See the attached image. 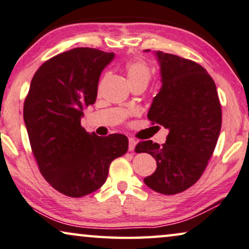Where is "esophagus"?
<instances>
[{"label":"esophagus","instance_id":"obj_1","mask_svg":"<svg viewBox=\"0 0 249 249\" xmlns=\"http://www.w3.org/2000/svg\"><path fill=\"white\" fill-rule=\"evenodd\" d=\"M135 145H136L135 140H133V139H128V151H129V152L134 151Z\"/></svg>","mask_w":249,"mask_h":249}]
</instances>
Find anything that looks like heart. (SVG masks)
Wrapping results in <instances>:
<instances>
[{
  "mask_svg": "<svg viewBox=\"0 0 249 249\" xmlns=\"http://www.w3.org/2000/svg\"><path fill=\"white\" fill-rule=\"evenodd\" d=\"M126 75L129 83L137 80H150L151 70L146 64L142 61H132L126 65Z\"/></svg>",
  "mask_w": 249,
  "mask_h": 249,
  "instance_id": "obj_1",
  "label": "heart"
}]
</instances>
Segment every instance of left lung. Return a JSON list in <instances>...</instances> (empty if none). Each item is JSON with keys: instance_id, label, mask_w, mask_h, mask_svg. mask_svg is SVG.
<instances>
[{"instance_id": "8db88e82", "label": "left lung", "mask_w": 249, "mask_h": 249, "mask_svg": "<svg viewBox=\"0 0 249 249\" xmlns=\"http://www.w3.org/2000/svg\"><path fill=\"white\" fill-rule=\"evenodd\" d=\"M155 54L162 87L147 117L168 128L169 134L162 146L144 141L135 152H145L157 161V170L144 183L169 196L187 190L202 176L219 137L221 106L216 84L203 67L176 54Z\"/></svg>"}]
</instances>
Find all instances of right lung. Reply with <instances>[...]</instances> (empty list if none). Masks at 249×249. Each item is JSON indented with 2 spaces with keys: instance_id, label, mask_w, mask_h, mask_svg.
Instances as JSON below:
<instances>
[{
  "instance_id": "obj_1",
  "label": "right lung",
  "mask_w": 249,
  "mask_h": 249,
  "mask_svg": "<svg viewBox=\"0 0 249 249\" xmlns=\"http://www.w3.org/2000/svg\"><path fill=\"white\" fill-rule=\"evenodd\" d=\"M113 59V53L94 48L59 53L36 70L25 97L23 118L40 172L51 187L72 198L101 188L110 163L128 148L125 135L102 137L80 124Z\"/></svg>"
}]
</instances>
